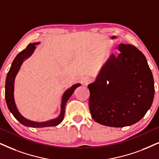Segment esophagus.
<instances>
[{"label": "esophagus", "mask_w": 159, "mask_h": 159, "mask_svg": "<svg viewBox=\"0 0 159 159\" xmlns=\"http://www.w3.org/2000/svg\"><path fill=\"white\" fill-rule=\"evenodd\" d=\"M91 81V78L88 77V76H85V77H84L83 79H82V83H83L84 85H87V84H89Z\"/></svg>", "instance_id": "obj_1"}]
</instances>
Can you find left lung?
<instances>
[{
    "label": "left lung",
    "mask_w": 159,
    "mask_h": 159,
    "mask_svg": "<svg viewBox=\"0 0 159 159\" xmlns=\"http://www.w3.org/2000/svg\"><path fill=\"white\" fill-rule=\"evenodd\" d=\"M95 81L88 85L92 117L106 126L122 128L139 121L151 107L155 89L145 56L135 46L120 43Z\"/></svg>",
    "instance_id": "left-lung-1"
}]
</instances>
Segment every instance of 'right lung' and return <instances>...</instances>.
Wrapping results in <instances>:
<instances>
[{
	"mask_svg": "<svg viewBox=\"0 0 159 159\" xmlns=\"http://www.w3.org/2000/svg\"><path fill=\"white\" fill-rule=\"evenodd\" d=\"M39 43H30L29 45L26 47L25 49H24L23 51L19 53L14 59V61L11 64V67H10L9 73L7 74V79H6V84H5V98L8 108L9 111L13 114L14 116L17 119L18 121L23 124V125L27 126V127L31 128H44V127H52V126H56L61 123L62 120L64 119L65 111V106L67 103V100H69L70 96L73 94L76 88L81 86V84L78 83L74 84L67 89L64 92L61 97V110H60L59 115L56 118L51 119L45 122H36L32 121L24 116L20 114L17 107V105L15 103V78L17 74L20 69L22 64L28 59L33 54L36 49V45H39Z\"/></svg>",
	"mask_w": 159,
	"mask_h": 159,
	"instance_id": "1",
	"label": "right lung"
}]
</instances>
